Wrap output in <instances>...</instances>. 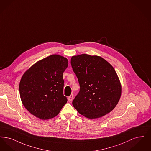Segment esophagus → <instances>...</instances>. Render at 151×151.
<instances>
[{"mask_svg": "<svg viewBox=\"0 0 151 151\" xmlns=\"http://www.w3.org/2000/svg\"><path fill=\"white\" fill-rule=\"evenodd\" d=\"M73 99V94H71L68 97V100L69 101H71Z\"/></svg>", "mask_w": 151, "mask_h": 151, "instance_id": "1", "label": "esophagus"}]
</instances>
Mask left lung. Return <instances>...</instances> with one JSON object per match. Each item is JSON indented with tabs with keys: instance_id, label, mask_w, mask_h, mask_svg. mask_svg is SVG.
Instances as JSON below:
<instances>
[{
	"instance_id": "8db88e82",
	"label": "left lung",
	"mask_w": 151,
	"mask_h": 151,
	"mask_svg": "<svg viewBox=\"0 0 151 151\" xmlns=\"http://www.w3.org/2000/svg\"><path fill=\"white\" fill-rule=\"evenodd\" d=\"M71 64L80 87L72 101L73 107L89 119L100 118L112 111L122 92L113 66L101 57L85 54L72 57Z\"/></svg>"
}]
</instances>
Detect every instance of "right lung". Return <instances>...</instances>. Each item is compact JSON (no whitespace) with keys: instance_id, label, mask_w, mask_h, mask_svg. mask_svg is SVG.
Instances as JSON below:
<instances>
[{"instance_id":"add662e5","label":"right lung","mask_w":151,"mask_h":151,"mask_svg":"<svg viewBox=\"0 0 151 151\" xmlns=\"http://www.w3.org/2000/svg\"><path fill=\"white\" fill-rule=\"evenodd\" d=\"M66 58L51 55L36 62L24 73L19 84L22 103L29 112L42 120L57 116L67 102L63 95Z\"/></svg>"}]
</instances>
